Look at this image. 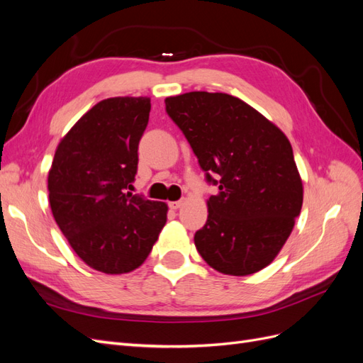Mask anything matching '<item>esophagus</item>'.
I'll return each instance as SVG.
<instances>
[{"label": "esophagus", "instance_id": "esophagus-1", "mask_svg": "<svg viewBox=\"0 0 363 363\" xmlns=\"http://www.w3.org/2000/svg\"><path fill=\"white\" fill-rule=\"evenodd\" d=\"M183 206V201L180 200V201H171L169 203V207L172 208V211H177V208H180Z\"/></svg>", "mask_w": 363, "mask_h": 363}]
</instances>
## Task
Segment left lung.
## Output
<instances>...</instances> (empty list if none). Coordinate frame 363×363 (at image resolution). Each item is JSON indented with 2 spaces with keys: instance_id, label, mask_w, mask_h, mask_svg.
I'll return each mask as SVG.
<instances>
[{
  "instance_id": "8db88e82",
  "label": "left lung",
  "mask_w": 363,
  "mask_h": 363,
  "mask_svg": "<svg viewBox=\"0 0 363 363\" xmlns=\"http://www.w3.org/2000/svg\"><path fill=\"white\" fill-rule=\"evenodd\" d=\"M206 179L218 184L194 236L213 269L250 276L277 257L303 206V182L286 135L256 108L223 92L164 100ZM211 173H218L215 181Z\"/></svg>"
}]
</instances>
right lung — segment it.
Wrapping results in <instances>:
<instances>
[{
  "instance_id": "obj_1",
  "label": "right lung",
  "mask_w": 363,
  "mask_h": 363,
  "mask_svg": "<svg viewBox=\"0 0 363 363\" xmlns=\"http://www.w3.org/2000/svg\"><path fill=\"white\" fill-rule=\"evenodd\" d=\"M148 96L96 103L62 138L48 172L50 206L87 267L125 274L145 262L167 224L168 206L133 195Z\"/></svg>"
}]
</instances>
